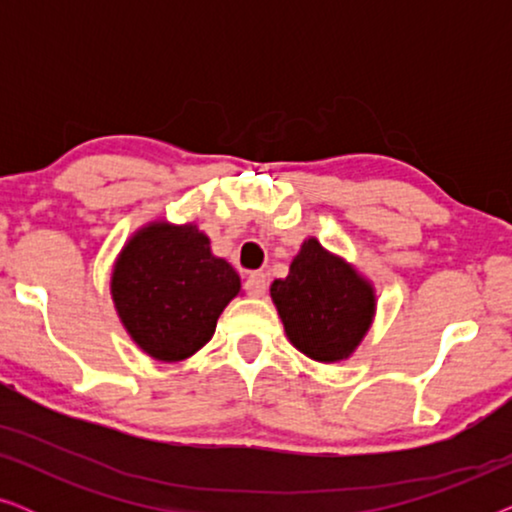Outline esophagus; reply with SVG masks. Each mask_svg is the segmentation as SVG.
Segmentation results:
<instances>
[{"mask_svg": "<svg viewBox=\"0 0 512 512\" xmlns=\"http://www.w3.org/2000/svg\"><path fill=\"white\" fill-rule=\"evenodd\" d=\"M244 289L249 291V296L261 298L265 296V291H268V279H265L263 272H251L247 282H244Z\"/></svg>", "mask_w": 512, "mask_h": 512, "instance_id": "1", "label": "esophagus"}]
</instances>
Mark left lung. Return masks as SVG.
Returning a JSON list of instances; mask_svg holds the SVG:
<instances>
[{
  "label": "left lung",
  "instance_id": "obj_1",
  "mask_svg": "<svg viewBox=\"0 0 512 512\" xmlns=\"http://www.w3.org/2000/svg\"><path fill=\"white\" fill-rule=\"evenodd\" d=\"M270 298L291 345L319 363L349 359L377 312L375 284L317 237H305L289 275L270 284Z\"/></svg>",
  "mask_w": 512,
  "mask_h": 512
}]
</instances>
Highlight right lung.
Wrapping results in <instances>:
<instances>
[{"instance_id": "1", "label": "right lung", "mask_w": 512, "mask_h": 512, "mask_svg": "<svg viewBox=\"0 0 512 512\" xmlns=\"http://www.w3.org/2000/svg\"><path fill=\"white\" fill-rule=\"evenodd\" d=\"M109 289L130 340L151 359L177 363L212 340L242 282L195 223L156 219L125 240Z\"/></svg>"}]
</instances>
